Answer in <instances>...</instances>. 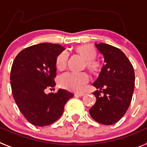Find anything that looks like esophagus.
Returning a JSON list of instances; mask_svg holds the SVG:
<instances>
[{
    "mask_svg": "<svg viewBox=\"0 0 147 147\" xmlns=\"http://www.w3.org/2000/svg\"><path fill=\"white\" fill-rule=\"evenodd\" d=\"M84 93H75L74 95L76 97H82L84 95Z\"/></svg>",
    "mask_w": 147,
    "mask_h": 147,
    "instance_id": "obj_1",
    "label": "esophagus"
}]
</instances>
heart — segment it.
<instances>
[{
  "label": "heart",
  "mask_w": 147,
  "mask_h": 147,
  "mask_svg": "<svg viewBox=\"0 0 147 147\" xmlns=\"http://www.w3.org/2000/svg\"><path fill=\"white\" fill-rule=\"evenodd\" d=\"M77 52L86 60V65L91 70H97L99 67V63L95 60L97 52L94 47L89 45H82L76 49ZM69 53L67 51H63L56 57L55 66L58 70L65 68L68 60ZM89 81V76L86 72H74L67 71L60 75L59 83L61 87L74 92H80L85 85Z\"/></svg>",
  "instance_id": "1"
}]
</instances>
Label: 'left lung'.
I'll use <instances>...</instances> for the list:
<instances>
[{
	"instance_id": "1",
	"label": "left lung",
	"mask_w": 147,
	"mask_h": 147,
	"mask_svg": "<svg viewBox=\"0 0 147 147\" xmlns=\"http://www.w3.org/2000/svg\"><path fill=\"white\" fill-rule=\"evenodd\" d=\"M104 55L105 65L93 86L96 102L89 113L96 122L113 125L122 118L131 102L134 89V71L123 52L107 43H95Z\"/></svg>"
}]
</instances>
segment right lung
<instances>
[{"mask_svg": "<svg viewBox=\"0 0 147 147\" xmlns=\"http://www.w3.org/2000/svg\"><path fill=\"white\" fill-rule=\"evenodd\" d=\"M65 47L43 43L22 50L13 61L10 83L20 112L34 125H49L59 119L74 94L65 89L46 94L55 86V59ZM51 89V88H50Z\"/></svg>", "mask_w": 147, "mask_h": 147, "instance_id": "add662e5", "label": "right lung"}]
</instances>
